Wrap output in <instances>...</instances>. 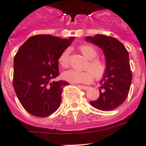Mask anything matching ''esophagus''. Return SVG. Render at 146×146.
<instances>
[{
    "label": "esophagus",
    "instance_id": "obj_1",
    "mask_svg": "<svg viewBox=\"0 0 146 146\" xmlns=\"http://www.w3.org/2000/svg\"><path fill=\"white\" fill-rule=\"evenodd\" d=\"M79 86L81 88V89H84V90H88V89H89V86H83V85H79Z\"/></svg>",
    "mask_w": 146,
    "mask_h": 146
}]
</instances>
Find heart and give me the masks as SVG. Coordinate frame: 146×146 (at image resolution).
<instances>
[{
  "label": "heart",
  "mask_w": 146,
  "mask_h": 146,
  "mask_svg": "<svg viewBox=\"0 0 146 146\" xmlns=\"http://www.w3.org/2000/svg\"><path fill=\"white\" fill-rule=\"evenodd\" d=\"M80 52L89 60L86 66V70L77 71L70 70L65 72L62 77L65 80L70 83H81L89 84L93 78L96 80L102 79L108 71V65L104 60L98 58V50L89 44H84L78 47ZM58 63L64 69L70 67V51L65 49L62 52L58 57Z\"/></svg>",
  "instance_id": "b5f03b06"
}]
</instances>
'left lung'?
I'll use <instances>...</instances> for the list:
<instances>
[{"label": "left lung", "mask_w": 146, "mask_h": 146, "mask_svg": "<svg viewBox=\"0 0 146 146\" xmlns=\"http://www.w3.org/2000/svg\"><path fill=\"white\" fill-rule=\"evenodd\" d=\"M86 40L98 46L106 56L108 71L100 81V97L90 104L100 111L119 107L128 96L132 79L127 48L116 38L105 35L87 36Z\"/></svg>", "instance_id": "left-lung-1"}]
</instances>
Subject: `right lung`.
Segmentation results:
<instances>
[{
	"mask_svg": "<svg viewBox=\"0 0 146 146\" xmlns=\"http://www.w3.org/2000/svg\"><path fill=\"white\" fill-rule=\"evenodd\" d=\"M74 38L33 35L18 49L14 59L13 86L22 107L31 115L46 117L60 107L62 89L69 83L53 79L60 75L59 56Z\"/></svg>",
	"mask_w": 146,
	"mask_h": 146,
	"instance_id": "1",
	"label": "right lung"
}]
</instances>
